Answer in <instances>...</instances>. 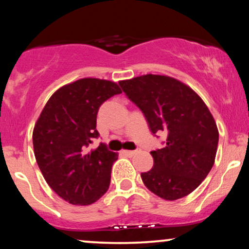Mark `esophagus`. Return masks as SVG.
I'll return each instance as SVG.
<instances>
[{
	"label": "esophagus",
	"mask_w": 249,
	"mask_h": 249,
	"mask_svg": "<svg viewBox=\"0 0 249 249\" xmlns=\"http://www.w3.org/2000/svg\"><path fill=\"white\" fill-rule=\"evenodd\" d=\"M139 152H141V149H136V151H122V153H124V154L128 155V156H134V155H136Z\"/></svg>",
	"instance_id": "obj_1"
}]
</instances>
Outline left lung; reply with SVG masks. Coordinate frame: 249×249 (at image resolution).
Listing matches in <instances>:
<instances>
[{
	"label": "left lung",
	"instance_id": "1",
	"mask_svg": "<svg viewBox=\"0 0 249 249\" xmlns=\"http://www.w3.org/2000/svg\"><path fill=\"white\" fill-rule=\"evenodd\" d=\"M119 85L142 112L152 134L166 136L164 147L151 152L154 165L141 175L144 185L166 200L187 196L215 160L219 131L210 110L192 88L168 76L145 74Z\"/></svg>",
	"mask_w": 249,
	"mask_h": 249
}]
</instances>
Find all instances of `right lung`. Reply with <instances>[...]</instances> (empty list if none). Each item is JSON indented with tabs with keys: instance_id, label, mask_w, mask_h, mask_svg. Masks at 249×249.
I'll list each match as a JSON object with an SVG mask.
<instances>
[{
	"instance_id": "1",
	"label": "right lung",
	"mask_w": 249,
	"mask_h": 249,
	"mask_svg": "<svg viewBox=\"0 0 249 249\" xmlns=\"http://www.w3.org/2000/svg\"><path fill=\"white\" fill-rule=\"evenodd\" d=\"M121 94L115 83L84 78L61 87L40 113L33 132L35 158L49 186L72 205H89L107 192L117 153L101 142L96 118L100 107Z\"/></svg>"
}]
</instances>
